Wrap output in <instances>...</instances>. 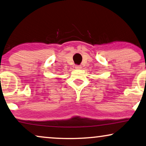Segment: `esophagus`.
Returning a JSON list of instances; mask_svg holds the SVG:
<instances>
[{"instance_id":"34e87169","label":"esophagus","mask_w":146,"mask_h":146,"mask_svg":"<svg viewBox=\"0 0 146 146\" xmlns=\"http://www.w3.org/2000/svg\"><path fill=\"white\" fill-rule=\"evenodd\" d=\"M75 68L76 69H80V68H81V66H79V65H76Z\"/></svg>"}]
</instances>
